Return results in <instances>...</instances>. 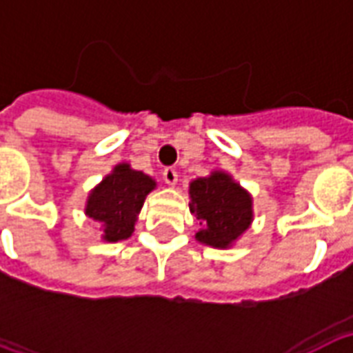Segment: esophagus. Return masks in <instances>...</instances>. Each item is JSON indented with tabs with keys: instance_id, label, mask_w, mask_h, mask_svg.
<instances>
[{
	"instance_id": "obj_1",
	"label": "esophagus",
	"mask_w": 353,
	"mask_h": 353,
	"mask_svg": "<svg viewBox=\"0 0 353 353\" xmlns=\"http://www.w3.org/2000/svg\"><path fill=\"white\" fill-rule=\"evenodd\" d=\"M162 179L170 185V187H174L177 183V172L174 168H164L162 172Z\"/></svg>"
}]
</instances>
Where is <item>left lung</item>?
Instances as JSON below:
<instances>
[{"label":"left lung","instance_id":"left-lung-1","mask_svg":"<svg viewBox=\"0 0 353 353\" xmlns=\"http://www.w3.org/2000/svg\"><path fill=\"white\" fill-rule=\"evenodd\" d=\"M191 214L200 219L202 229L194 234L199 242L212 248H230L250 229L253 200L229 174L212 172L189 185Z\"/></svg>","mask_w":353,"mask_h":353}]
</instances>
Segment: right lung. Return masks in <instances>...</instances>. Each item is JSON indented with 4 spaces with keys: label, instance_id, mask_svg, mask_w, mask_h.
Here are the masks:
<instances>
[{
    "label": "right lung",
    "instance_id": "add662e5",
    "mask_svg": "<svg viewBox=\"0 0 353 353\" xmlns=\"http://www.w3.org/2000/svg\"><path fill=\"white\" fill-rule=\"evenodd\" d=\"M157 187V181L143 172L132 170L130 164H117L111 174L96 185L87 199L85 214L101 223L105 242H119L132 236L138 214L145 196Z\"/></svg>",
    "mask_w": 353,
    "mask_h": 353
}]
</instances>
